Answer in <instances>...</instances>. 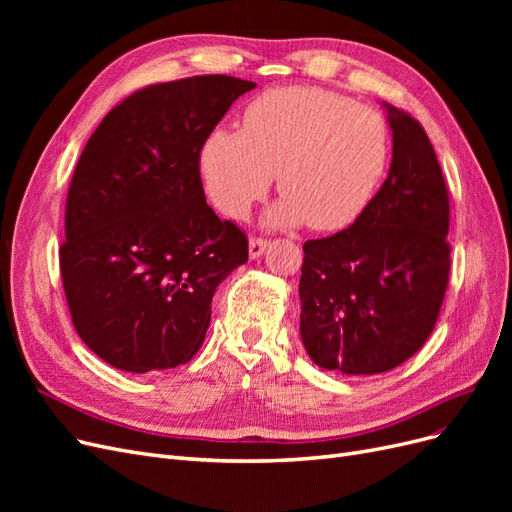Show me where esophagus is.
<instances>
[{"instance_id":"esophagus-1","label":"esophagus","mask_w":512,"mask_h":512,"mask_svg":"<svg viewBox=\"0 0 512 512\" xmlns=\"http://www.w3.org/2000/svg\"><path fill=\"white\" fill-rule=\"evenodd\" d=\"M269 247V241L262 239V237H252L250 239V258H260L265 254V250Z\"/></svg>"}]
</instances>
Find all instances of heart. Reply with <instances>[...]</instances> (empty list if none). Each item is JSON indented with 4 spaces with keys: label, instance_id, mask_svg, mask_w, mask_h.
<instances>
[{
    "label": "heart",
    "instance_id": "1",
    "mask_svg": "<svg viewBox=\"0 0 512 512\" xmlns=\"http://www.w3.org/2000/svg\"><path fill=\"white\" fill-rule=\"evenodd\" d=\"M391 160V132L374 108L322 87H273L247 104L243 130L215 128L200 147L211 203L245 218L277 170L284 198L273 226L339 230L369 207Z\"/></svg>",
    "mask_w": 512,
    "mask_h": 512
}]
</instances>
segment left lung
Returning <instances> with one entry per match:
<instances>
[{"instance_id":"obj_1","label":"left lung","mask_w":512,"mask_h":512,"mask_svg":"<svg viewBox=\"0 0 512 512\" xmlns=\"http://www.w3.org/2000/svg\"><path fill=\"white\" fill-rule=\"evenodd\" d=\"M389 177L348 228L305 241L301 339L312 361L346 376L389 371L427 342L448 286V190L412 115L384 104Z\"/></svg>"}]
</instances>
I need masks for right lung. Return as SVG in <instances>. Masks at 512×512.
Masks as SVG:
<instances>
[{"instance_id": "add662e5", "label": "right lung", "mask_w": 512, "mask_h": 512, "mask_svg": "<svg viewBox=\"0 0 512 512\" xmlns=\"http://www.w3.org/2000/svg\"><path fill=\"white\" fill-rule=\"evenodd\" d=\"M254 87L226 74L149 85L87 141L59 269L76 333L108 365L145 374L203 346L215 288L247 262V237L207 205L200 147Z\"/></svg>"}]
</instances>
